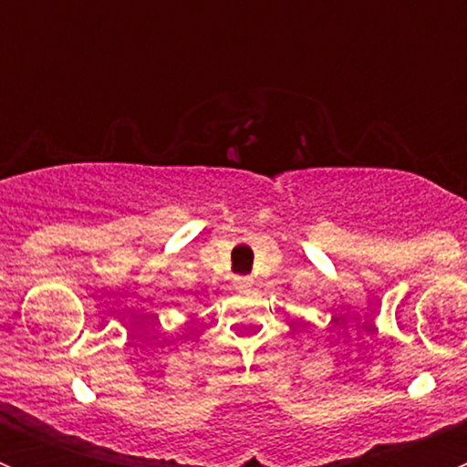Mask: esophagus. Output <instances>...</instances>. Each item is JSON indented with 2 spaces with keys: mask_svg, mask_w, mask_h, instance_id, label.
<instances>
[{
  "mask_svg": "<svg viewBox=\"0 0 467 467\" xmlns=\"http://www.w3.org/2000/svg\"><path fill=\"white\" fill-rule=\"evenodd\" d=\"M234 285H236V290H247V287H253V278H236L234 280Z\"/></svg>",
  "mask_w": 467,
  "mask_h": 467,
  "instance_id": "esophagus-1",
  "label": "esophagus"
}]
</instances>
